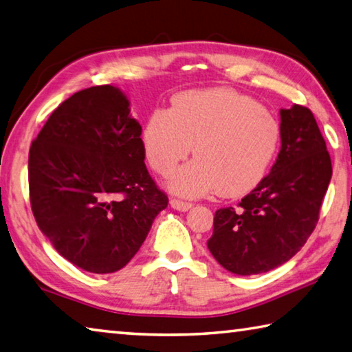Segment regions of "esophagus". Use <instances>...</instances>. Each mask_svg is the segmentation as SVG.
<instances>
[{"mask_svg":"<svg viewBox=\"0 0 352 352\" xmlns=\"http://www.w3.org/2000/svg\"><path fill=\"white\" fill-rule=\"evenodd\" d=\"M170 205L179 211H188L191 207H193V204L185 202V201H181V199H175V197L170 199Z\"/></svg>","mask_w":352,"mask_h":352,"instance_id":"1","label":"esophagus"}]
</instances>
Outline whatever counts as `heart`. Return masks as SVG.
Segmentation results:
<instances>
[{"label": "heart", "instance_id": "1", "mask_svg": "<svg viewBox=\"0 0 352 352\" xmlns=\"http://www.w3.org/2000/svg\"><path fill=\"white\" fill-rule=\"evenodd\" d=\"M279 142L280 125L274 115L230 89L177 95L170 111H155L144 130L145 155L162 176L195 145V161L168 182L175 193L191 197L214 190L225 197L245 195L261 182Z\"/></svg>", "mask_w": 352, "mask_h": 352}]
</instances>
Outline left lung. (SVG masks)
<instances>
[{
    "label": "left lung",
    "instance_id": "obj_1",
    "mask_svg": "<svg viewBox=\"0 0 352 352\" xmlns=\"http://www.w3.org/2000/svg\"><path fill=\"white\" fill-rule=\"evenodd\" d=\"M280 139L270 175L236 208L214 214L207 247L230 273L261 274L288 262L319 221L333 167L313 111L280 110Z\"/></svg>",
    "mask_w": 352,
    "mask_h": 352
}]
</instances>
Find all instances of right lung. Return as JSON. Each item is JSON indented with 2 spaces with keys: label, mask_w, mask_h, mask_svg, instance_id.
Instances as JSON below:
<instances>
[{
  "label": "right lung",
  "mask_w": 352,
  "mask_h": 352,
  "mask_svg": "<svg viewBox=\"0 0 352 352\" xmlns=\"http://www.w3.org/2000/svg\"><path fill=\"white\" fill-rule=\"evenodd\" d=\"M113 85L65 99L29 151L32 213L59 254L107 274L141 248L168 197L145 167L142 127Z\"/></svg>",
  "instance_id": "1"
}]
</instances>
